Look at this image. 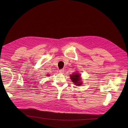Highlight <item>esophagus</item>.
Returning a JSON list of instances; mask_svg holds the SVG:
<instances>
[{
	"instance_id": "34e87169",
	"label": "esophagus",
	"mask_w": 128,
	"mask_h": 128,
	"mask_svg": "<svg viewBox=\"0 0 128 128\" xmlns=\"http://www.w3.org/2000/svg\"><path fill=\"white\" fill-rule=\"evenodd\" d=\"M64 72V69H61L60 70V73H63V72Z\"/></svg>"
}]
</instances>
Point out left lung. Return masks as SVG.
<instances>
[{"mask_svg":"<svg viewBox=\"0 0 128 128\" xmlns=\"http://www.w3.org/2000/svg\"><path fill=\"white\" fill-rule=\"evenodd\" d=\"M70 79L75 85L79 86L82 85V79L80 78V75L79 73L74 72L72 75H70Z\"/></svg>","mask_w":128,"mask_h":128,"instance_id":"1","label":"left lung"}]
</instances>
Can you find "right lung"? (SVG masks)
Listing matches in <instances>:
<instances>
[{"instance_id":"1","label":"right lung","mask_w":128,"mask_h":128,"mask_svg":"<svg viewBox=\"0 0 128 128\" xmlns=\"http://www.w3.org/2000/svg\"><path fill=\"white\" fill-rule=\"evenodd\" d=\"M49 75H47V76H49Z\"/></svg>"}]
</instances>
